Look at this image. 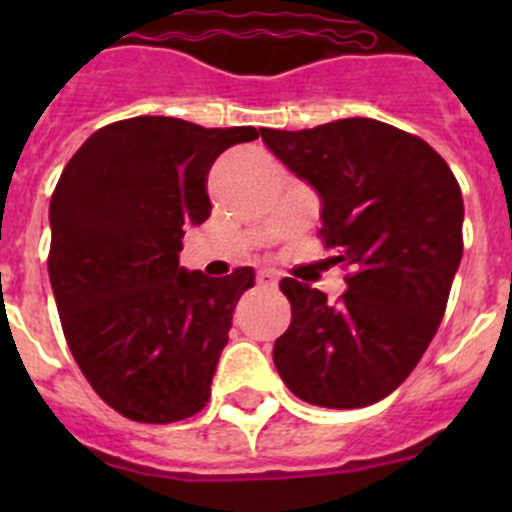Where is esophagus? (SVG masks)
I'll list each match as a JSON object with an SVG mask.
<instances>
[{
  "instance_id": "obj_1",
  "label": "esophagus",
  "mask_w": 512,
  "mask_h": 512,
  "mask_svg": "<svg viewBox=\"0 0 512 512\" xmlns=\"http://www.w3.org/2000/svg\"><path fill=\"white\" fill-rule=\"evenodd\" d=\"M257 285H260V287H275L277 285V275L272 270H260V272H257Z\"/></svg>"
}]
</instances>
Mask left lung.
<instances>
[{
  "label": "left lung",
  "mask_w": 512,
  "mask_h": 512,
  "mask_svg": "<svg viewBox=\"0 0 512 512\" xmlns=\"http://www.w3.org/2000/svg\"><path fill=\"white\" fill-rule=\"evenodd\" d=\"M260 133L317 190L324 247L352 267L337 304L280 282L292 322L272 349L277 371L307 404H376L414 371L446 312L463 255L458 180L426 141L374 118Z\"/></svg>",
  "instance_id": "obj_1"
}]
</instances>
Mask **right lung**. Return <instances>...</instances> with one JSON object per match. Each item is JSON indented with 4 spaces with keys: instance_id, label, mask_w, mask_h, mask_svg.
Returning <instances> with one entry per match:
<instances>
[{
    "instance_id": "obj_1",
    "label": "right lung",
    "mask_w": 512,
    "mask_h": 512,
    "mask_svg": "<svg viewBox=\"0 0 512 512\" xmlns=\"http://www.w3.org/2000/svg\"><path fill=\"white\" fill-rule=\"evenodd\" d=\"M257 136L126 118L98 128L56 183L49 280L64 337L96 394L131 421H183L208 404L232 309L255 272L205 277L180 267L178 252L185 230L210 218L215 158Z\"/></svg>"
}]
</instances>
